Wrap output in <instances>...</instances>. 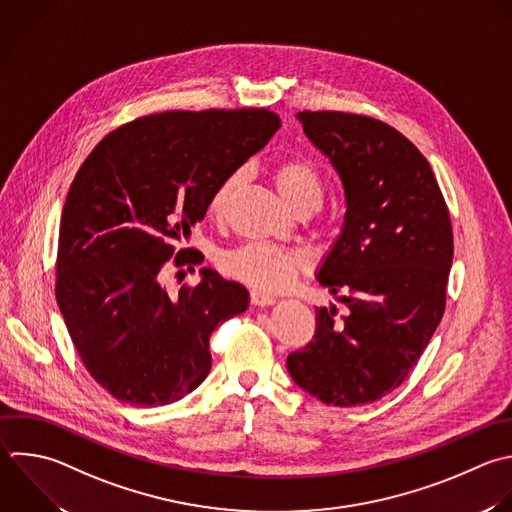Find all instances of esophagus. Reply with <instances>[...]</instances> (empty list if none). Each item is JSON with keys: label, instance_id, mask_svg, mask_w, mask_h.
Wrapping results in <instances>:
<instances>
[{"label": "esophagus", "instance_id": "obj_1", "mask_svg": "<svg viewBox=\"0 0 512 512\" xmlns=\"http://www.w3.org/2000/svg\"><path fill=\"white\" fill-rule=\"evenodd\" d=\"M250 302H252L254 306H270V304L276 302V298L270 296V294H264V292H260V290H252V292H250Z\"/></svg>", "mask_w": 512, "mask_h": 512}]
</instances>
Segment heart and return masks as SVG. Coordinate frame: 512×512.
<instances>
[{
	"mask_svg": "<svg viewBox=\"0 0 512 512\" xmlns=\"http://www.w3.org/2000/svg\"><path fill=\"white\" fill-rule=\"evenodd\" d=\"M238 182V174L228 176L218 184L208 202V212L212 218H222L234 186ZM272 182L276 186L278 196L284 204L294 212L298 208H316L322 198V174L318 166L310 158H288L274 166ZM308 268V260L300 252L284 250L264 242H250L222 258V270L256 290H282L294 282V278Z\"/></svg>",
	"mask_w": 512,
	"mask_h": 512,
	"instance_id": "heart-1",
	"label": "heart"
}]
</instances>
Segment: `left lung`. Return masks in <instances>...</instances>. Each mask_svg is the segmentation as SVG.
I'll return each mask as SVG.
<instances>
[{
  "instance_id": "1",
  "label": "left lung",
  "mask_w": 512,
  "mask_h": 512,
  "mask_svg": "<svg viewBox=\"0 0 512 512\" xmlns=\"http://www.w3.org/2000/svg\"><path fill=\"white\" fill-rule=\"evenodd\" d=\"M296 118L344 186V226L318 282L346 290L350 312L316 308L314 338L288 356V372L324 404H368L404 382L440 324L450 214L430 164L392 126L346 112Z\"/></svg>"
}]
</instances>
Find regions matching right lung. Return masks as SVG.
Wrapping results in <instances>:
<instances>
[{
  "instance_id": "right-lung-1",
  "label": "right lung",
  "mask_w": 512,
  "mask_h": 512,
  "mask_svg": "<svg viewBox=\"0 0 512 512\" xmlns=\"http://www.w3.org/2000/svg\"><path fill=\"white\" fill-rule=\"evenodd\" d=\"M278 128L264 108L152 114L110 132L80 166L60 222L56 298L86 370L114 398L164 406L208 376L210 336L248 308V290L202 268L200 284L170 296L162 270L170 258L202 264L176 246Z\"/></svg>"
}]
</instances>
